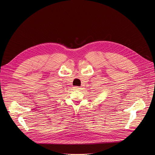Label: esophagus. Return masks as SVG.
Segmentation results:
<instances>
[{"label":"esophagus","instance_id":"esophagus-1","mask_svg":"<svg viewBox=\"0 0 155 155\" xmlns=\"http://www.w3.org/2000/svg\"><path fill=\"white\" fill-rule=\"evenodd\" d=\"M74 88L75 90H80V87H79V86H74Z\"/></svg>","mask_w":155,"mask_h":155}]
</instances>
